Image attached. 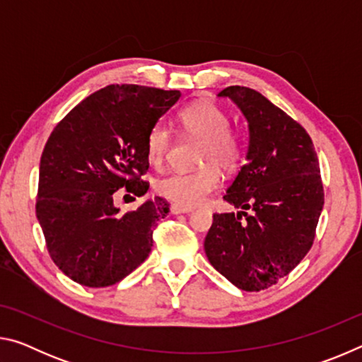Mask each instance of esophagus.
<instances>
[{"mask_svg": "<svg viewBox=\"0 0 362 362\" xmlns=\"http://www.w3.org/2000/svg\"><path fill=\"white\" fill-rule=\"evenodd\" d=\"M193 209H192V207H185V206H180V204H173V206H170V212H173V214H175V216H177V214H188V212H192Z\"/></svg>", "mask_w": 362, "mask_h": 362, "instance_id": "34e87169", "label": "esophagus"}]
</instances>
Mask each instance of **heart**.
Returning a JSON list of instances; mask_svg holds the SVG:
<instances>
[{"label": "heart", "instance_id": "obj_1", "mask_svg": "<svg viewBox=\"0 0 362 362\" xmlns=\"http://www.w3.org/2000/svg\"><path fill=\"white\" fill-rule=\"evenodd\" d=\"M179 121L187 136L201 140L198 151L199 169L189 173H170L156 182V192L174 203L198 206L218 185L217 168L233 170L240 163L243 145L238 134L228 129V116L216 103L199 100L179 113ZM173 144L169 127L163 121L151 126L146 136V155L151 164L159 166Z\"/></svg>", "mask_w": 362, "mask_h": 362}]
</instances>
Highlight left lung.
I'll return each instance as SVG.
<instances>
[{"label": "left lung", "instance_id": "1", "mask_svg": "<svg viewBox=\"0 0 362 362\" xmlns=\"http://www.w3.org/2000/svg\"><path fill=\"white\" fill-rule=\"evenodd\" d=\"M217 95L246 119L247 151L223 196L241 211L214 214L204 250L238 289L259 292L289 274L313 244L324 206L320 163L303 127L260 93L230 86Z\"/></svg>", "mask_w": 362, "mask_h": 362}]
</instances>
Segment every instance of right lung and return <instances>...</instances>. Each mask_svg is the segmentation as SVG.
<instances>
[{"instance_id": "add662e5", "label": "right lung", "mask_w": 362, "mask_h": 362, "mask_svg": "<svg viewBox=\"0 0 362 362\" xmlns=\"http://www.w3.org/2000/svg\"><path fill=\"white\" fill-rule=\"evenodd\" d=\"M180 90L112 84L78 103L47 139L40 161L36 218L54 263L75 283L107 287L142 265L166 199L119 214V188L144 196L146 136Z\"/></svg>"}]
</instances>
